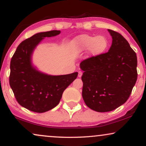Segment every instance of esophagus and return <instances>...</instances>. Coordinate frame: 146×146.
<instances>
[{"mask_svg": "<svg viewBox=\"0 0 146 146\" xmlns=\"http://www.w3.org/2000/svg\"><path fill=\"white\" fill-rule=\"evenodd\" d=\"M82 75H83V72L82 71H79L78 77H81V76H82Z\"/></svg>", "mask_w": 146, "mask_h": 146, "instance_id": "34e87169", "label": "esophagus"}]
</instances>
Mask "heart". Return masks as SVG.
I'll list each match as a JSON object with an SVG mask.
<instances>
[{
    "label": "heart",
    "mask_w": 146,
    "mask_h": 146,
    "mask_svg": "<svg viewBox=\"0 0 146 146\" xmlns=\"http://www.w3.org/2000/svg\"><path fill=\"white\" fill-rule=\"evenodd\" d=\"M71 46L79 52L89 49L90 55L96 56L104 53L108 48L109 41L106 36L104 35L91 36L82 35L72 41Z\"/></svg>",
    "instance_id": "heart-1"
}]
</instances>
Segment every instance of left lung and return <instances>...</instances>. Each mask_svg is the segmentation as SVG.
<instances>
[{"instance_id":"obj_1","label":"left lung","mask_w":146,"mask_h":146,"mask_svg":"<svg viewBox=\"0 0 146 146\" xmlns=\"http://www.w3.org/2000/svg\"><path fill=\"white\" fill-rule=\"evenodd\" d=\"M108 31L112 44L108 53L80 63L83 100L98 112L111 111L125 103L137 77L136 53L121 34Z\"/></svg>"}]
</instances>
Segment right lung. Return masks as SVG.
<instances>
[{
    "mask_svg": "<svg viewBox=\"0 0 146 146\" xmlns=\"http://www.w3.org/2000/svg\"><path fill=\"white\" fill-rule=\"evenodd\" d=\"M61 33L60 31L38 33L19 44L11 61L10 86L19 104L27 110L44 113L59 104L63 91L77 78L78 73L50 75L38 71L32 62L36 46L45 37Z\"/></svg>",
    "mask_w": 146,
    "mask_h": 146,
    "instance_id": "add662e5",
    "label": "right lung"
}]
</instances>
